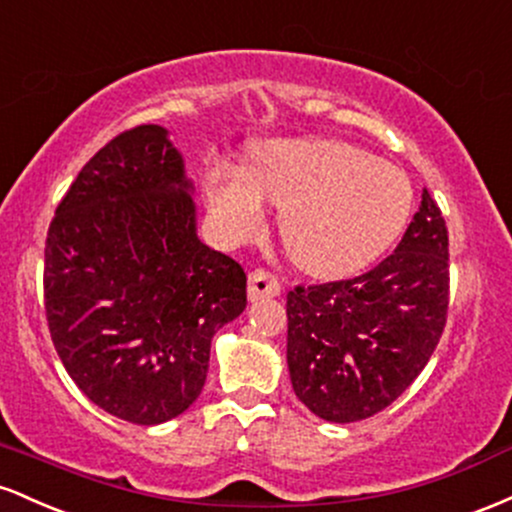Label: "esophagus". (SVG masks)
<instances>
[{
	"instance_id": "34e87169",
	"label": "esophagus",
	"mask_w": 512,
	"mask_h": 512,
	"mask_svg": "<svg viewBox=\"0 0 512 512\" xmlns=\"http://www.w3.org/2000/svg\"><path fill=\"white\" fill-rule=\"evenodd\" d=\"M281 293L279 279L272 272H264V269H255L250 274L248 281V296L250 301H264V298H274Z\"/></svg>"
}]
</instances>
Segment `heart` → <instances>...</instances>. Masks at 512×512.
Here are the masks:
<instances>
[{"instance_id":"heart-1","label":"heart","mask_w":512,"mask_h":512,"mask_svg":"<svg viewBox=\"0 0 512 512\" xmlns=\"http://www.w3.org/2000/svg\"><path fill=\"white\" fill-rule=\"evenodd\" d=\"M207 199L221 231L245 240L260 228L264 199L281 207V240L308 274L344 276L395 243L411 211L402 170L337 139L276 142L250 173L214 168Z\"/></svg>"}]
</instances>
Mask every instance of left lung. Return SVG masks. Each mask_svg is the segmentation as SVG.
Segmentation results:
<instances>
[{"instance_id": "obj_1", "label": "left lung", "mask_w": 512, "mask_h": 512, "mask_svg": "<svg viewBox=\"0 0 512 512\" xmlns=\"http://www.w3.org/2000/svg\"><path fill=\"white\" fill-rule=\"evenodd\" d=\"M448 226L424 190L397 250L354 279L286 296L291 385L334 424L368 419L419 378L443 337L450 305Z\"/></svg>"}]
</instances>
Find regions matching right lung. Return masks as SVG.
<instances>
[{
    "instance_id": "add662e5",
    "label": "right lung",
    "mask_w": 512,
    "mask_h": 512,
    "mask_svg": "<svg viewBox=\"0 0 512 512\" xmlns=\"http://www.w3.org/2000/svg\"><path fill=\"white\" fill-rule=\"evenodd\" d=\"M187 190L166 129H125L81 168L45 240L52 344L79 390L129 424L190 407L211 337L248 305L243 267L197 238Z\"/></svg>"
}]
</instances>
